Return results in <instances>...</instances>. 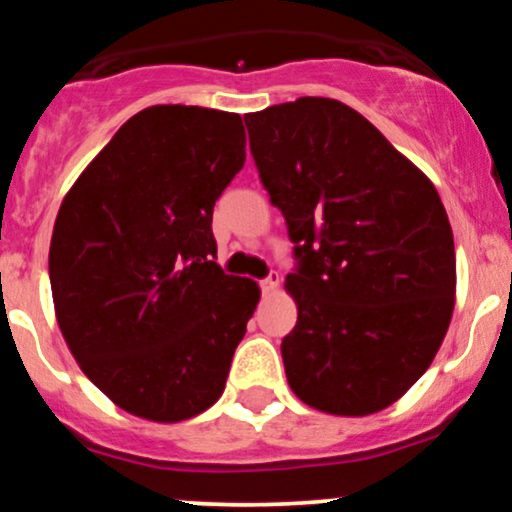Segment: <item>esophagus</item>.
Returning a JSON list of instances; mask_svg holds the SVG:
<instances>
[{"label":"esophagus","mask_w":512,"mask_h":512,"mask_svg":"<svg viewBox=\"0 0 512 512\" xmlns=\"http://www.w3.org/2000/svg\"><path fill=\"white\" fill-rule=\"evenodd\" d=\"M276 286H279V274H276V272H269L267 279L260 281V289H262L264 296H269V293H274Z\"/></svg>","instance_id":"obj_1"}]
</instances>
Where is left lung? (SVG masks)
Instances as JSON below:
<instances>
[{
    "mask_svg": "<svg viewBox=\"0 0 512 512\" xmlns=\"http://www.w3.org/2000/svg\"><path fill=\"white\" fill-rule=\"evenodd\" d=\"M250 154L284 214L298 320L281 342L298 399L339 416L397 402L438 354L455 243L433 182L349 105L305 96L250 113Z\"/></svg>",
    "mask_w": 512,
    "mask_h": 512,
    "instance_id": "obj_1",
    "label": "left lung"
}]
</instances>
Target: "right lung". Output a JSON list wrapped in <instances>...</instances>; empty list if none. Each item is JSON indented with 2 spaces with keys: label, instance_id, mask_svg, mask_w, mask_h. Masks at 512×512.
<instances>
[{
  "label": "right lung",
  "instance_id": "obj_1",
  "mask_svg": "<svg viewBox=\"0 0 512 512\" xmlns=\"http://www.w3.org/2000/svg\"><path fill=\"white\" fill-rule=\"evenodd\" d=\"M245 163L236 113L151 105L88 163L57 214L50 286L69 351L149 421L202 414L260 301L214 262V204Z\"/></svg>",
  "mask_w": 512,
  "mask_h": 512
}]
</instances>
